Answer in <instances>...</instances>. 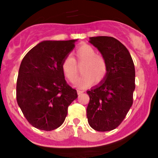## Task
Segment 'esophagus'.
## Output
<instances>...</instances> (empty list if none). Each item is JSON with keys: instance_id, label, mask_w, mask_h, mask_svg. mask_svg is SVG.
<instances>
[{"instance_id": "esophagus-1", "label": "esophagus", "mask_w": 158, "mask_h": 158, "mask_svg": "<svg viewBox=\"0 0 158 158\" xmlns=\"http://www.w3.org/2000/svg\"><path fill=\"white\" fill-rule=\"evenodd\" d=\"M83 91H82V90H79V89H78V90H77V94H78V95H81V94H82V93H83Z\"/></svg>"}]
</instances>
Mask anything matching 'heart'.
Returning a JSON list of instances; mask_svg holds the SVG:
<instances>
[{
	"instance_id": "1",
	"label": "heart",
	"mask_w": 158,
	"mask_h": 158,
	"mask_svg": "<svg viewBox=\"0 0 158 158\" xmlns=\"http://www.w3.org/2000/svg\"><path fill=\"white\" fill-rule=\"evenodd\" d=\"M74 58L70 56L65 57L61 63V69L65 77L71 83L76 80L79 73L76 63H84L81 72L83 73L76 82L79 88H85L93 82L98 84L104 81L109 73V65L106 59L98 55L92 46L85 44L73 53Z\"/></svg>"
}]
</instances>
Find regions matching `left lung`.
<instances>
[{"instance_id":"1","label":"left lung","mask_w":158,"mask_h":158,"mask_svg":"<svg viewBox=\"0 0 158 158\" xmlns=\"http://www.w3.org/2000/svg\"><path fill=\"white\" fill-rule=\"evenodd\" d=\"M109 65L107 77L98 86L87 91L89 102L87 118L98 131H109L119 126L133 104L135 69L126 47L111 36L90 37Z\"/></svg>"}]
</instances>
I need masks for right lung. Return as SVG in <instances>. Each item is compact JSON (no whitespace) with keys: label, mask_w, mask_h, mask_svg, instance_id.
Wrapping results in <instances>:
<instances>
[{"label":"right lung","mask_w":158,"mask_h":158,"mask_svg":"<svg viewBox=\"0 0 158 158\" xmlns=\"http://www.w3.org/2000/svg\"><path fill=\"white\" fill-rule=\"evenodd\" d=\"M75 41H43L22 60L17 102L34 128L44 131L59 128L64 122L69 106L78 97L61 69L62 61L75 47Z\"/></svg>","instance_id":"add662e5"}]
</instances>
